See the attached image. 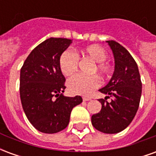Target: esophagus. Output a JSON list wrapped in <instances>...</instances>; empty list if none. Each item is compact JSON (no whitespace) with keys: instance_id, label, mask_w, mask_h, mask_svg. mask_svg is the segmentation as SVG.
Here are the masks:
<instances>
[{"instance_id":"1","label":"esophagus","mask_w":156,"mask_h":156,"mask_svg":"<svg viewBox=\"0 0 156 156\" xmlns=\"http://www.w3.org/2000/svg\"><path fill=\"white\" fill-rule=\"evenodd\" d=\"M83 101H89V100H91V98H88V97H83Z\"/></svg>"}]
</instances>
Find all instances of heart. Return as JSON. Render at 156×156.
I'll return each mask as SVG.
<instances>
[{"instance_id":"heart-1","label":"heart","mask_w":156,"mask_h":156,"mask_svg":"<svg viewBox=\"0 0 156 156\" xmlns=\"http://www.w3.org/2000/svg\"><path fill=\"white\" fill-rule=\"evenodd\" d=\"M83 56H86L94 62L92 72H97L102 77H106L111 72V68L107 62V51L99 45H90L80 50ZM59 68L62 73L65 76L73 74L78 64V58L73 51L66 50L59 58ZM68 90L73 94L89 95L99 85V80L96 75L84 76L76 74L69 78L67 83Z\"/></svg>"}]
</instances>
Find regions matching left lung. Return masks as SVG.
<instances>
[{"mask_svg":"<svg viewBox=\"0 0 156 156\" xmlns=\"http://www.w3.org/2000/svg\"><path fill=\"white\" fill-rule=\"evenodd\" d=\"M115 58V71L108 84L99 91L111 97L104 98L100 112L92 116L93 126L105 134H116L129 126L134 118L140 101L142 83L137 63L130 53L115 41H106Z\"/></svg>","mask_w":156,"mask_h":156,"instance_id":"8db88e82","label":"left lung"}]
</instances>
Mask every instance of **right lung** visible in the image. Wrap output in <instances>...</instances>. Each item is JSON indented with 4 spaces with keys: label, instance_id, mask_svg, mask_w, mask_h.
Masks as SVG:
<instances>
[{
    "label": "right lung",
    "instance_id": "add662e5",
    "mask_svg": "<svg viewBox=\"0 0 156 156\" xmlns=\"http://www.w3.org/2000/svg\"><path fill=\"white\" fill-rule=\"evenodd\" d=\"M73 40L51 37L36 47L20 73V97L27 118L33 127L54 134L69 124L73 107L83 102L80 96L66 97L65 78L59 58Z\"/></svg>",
    "mask_w": 156,
    "mask_h": 156
}]
</instances>
